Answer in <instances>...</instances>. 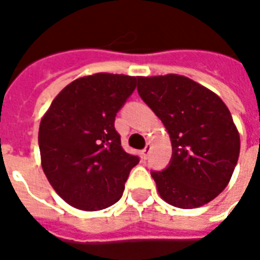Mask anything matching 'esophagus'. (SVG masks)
Wrapping results in <instances>:
<instances>
[{"label": "esophagus", "mask_w": 260, "mask_h": 260, "mask_svg": "<svg viewBox=\"0 0 260 260\" xmlns=\"http://www.w3.org/2000/svg\"><path fill=\"white\" fill-rule=\"evenodd\" d=\"M150 152H152V146H150V145H146V147H145V149L142 150V154H143V157H145V158L149 157V156H150Z\"/></svg>", "instance_id": "1"}]
</instances>
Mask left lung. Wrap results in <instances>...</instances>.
I'll use <instances>...</instances> for the list:
<instances>
[{
    "label": "left lung",
    "instance_id": "8db88e82",
    "mask_svg": "<svg viewBox=\"0 0 260 260\" xmlns=\"http://www.w3.org/2000/svg\"><path fill=\"white\" fill-rule=\"evenodd\" d=\"M138 93L169 131L167 167L150 171L164 201L193 209L229 184L240 156V135L223 100L180 75L138 76Z\"/></svg>",
    "mask_w": 260,
    "mask_h": 260
}]
</instances>
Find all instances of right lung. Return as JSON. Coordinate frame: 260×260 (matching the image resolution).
<instances>
[{"instance_id": "1", "label": "right lung", "mask_w": 260, "mask_h": 260, "mask_svg": "<svg viewBox=\"0 0 260 260\" xmlns=\"http://www.w3.org/2000/svg\"><path fill=\"white\" fill-rule=\"evenodd\" d=\"M135 76L96 74L55 97L39 128L42 167L55 192L80 210L118 202L139 156L121 146L115 115L136 87Z\"/></svg>"}]
</instances>
